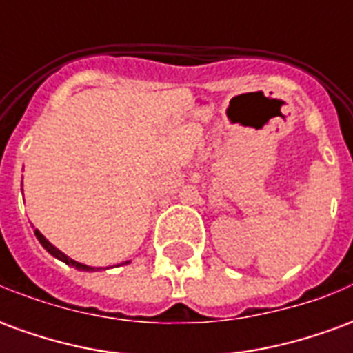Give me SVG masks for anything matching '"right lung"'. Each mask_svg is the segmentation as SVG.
<instances>
[{
	"label": "right lung",
	"mask_w": 353,
	"mask_h": 353,
	"mask_svg": "<svg viewBox=\"0 0 353 353\" xmlns=\"http://www.w3.org/2000/svg\"><path fill=\"white\" fill-rule=\"evenodd\" d=\"M35 236H37V240H39V242H41L43 248H45V250H47V252H49L50 255H54V257H57V259L64 261L65 265L73 266V268H77V270H83V272H88V270H94V266L81 265V263H77V261L70 259V257H68V255H64V253L60 252V250H57V248H54V245L50 244L49 240H47V238L43 236L41 232H39V230H37V229H35ZM96 270H98V268H96Z\"/></svg>",
	"instance_id": "obj_1"
}]
</instances>
